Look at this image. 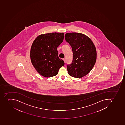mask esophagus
Returning <instances> with one entry per match:
<instances>
[{"mask_svg":"<svg viewBox=\"0 0 125 125\" xmlns=\"http://www.w3.org/2000/svg\"><path fill=\"white\" fill-rule=\"evenodd\" d=\"M63 61H64V63H66V61H65V59H63Z\"/></svg>","mask_w":125,"mask_h":125,"instance_id":"obj_1","label":"esophagus"}]
</instances>
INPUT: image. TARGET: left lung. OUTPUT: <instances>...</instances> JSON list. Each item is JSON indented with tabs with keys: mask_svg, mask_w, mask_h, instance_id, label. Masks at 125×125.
Returning a JSON list of instances; mask_svg holds the SVG:
<instances>
[{
	"mask_svg": "<svg viewBox=\"0 0 125 125\" xmlns=\"http://www.w3.org/2000/svg\"><path fill=\"white\" fill-rule=\"evenodd\" d=\"M65 38L72 46L73 53L72 63L67 65L68 74L81 78L90 73L95 64V46L90 38L80 33H68Z\"/></svg>",
	"mask_w": 125,
	"mask_h": 125,
	"instance_id": "8db88e82",
	"label": "left lung"
}]
</instances>
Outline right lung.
Wrapping results in <instances>:
<instances>
[{
	"mask_svg": "<svg viewBox=\"0 0 125 125\" xmlns=\"http://www.w3.org/2000/svg\"><path fill=\"white\" fill-rule=\"evenodd\" d=\"M64 33L40 35L33 42L30 51L31 61L41 75L51 77L57 75L64 66L63 60L58 57L57 48L63 42Z\"/></svg>",
	"mask_w": 125,
	"mask_h": 125,
	"instance_id": "right-lung-1",
	"label": "right lung"
}]
</instances>
